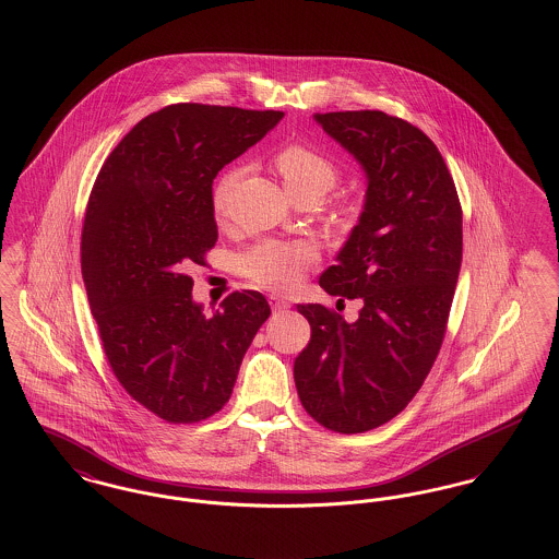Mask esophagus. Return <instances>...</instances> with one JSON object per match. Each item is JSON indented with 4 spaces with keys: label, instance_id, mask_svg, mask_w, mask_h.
Returning a JSON list of instances; mask_svg holds the SVG:
<instances>
[{
    "label": "esophagus",
    "instance_id": "1",
    "mask_svg": "<svg viewBox=\"0 0 559 559\" xmlns=\"http://www.w3.org/2000/svg\"><path fill=\"white\" fill-rule=\"evenodd\" d=\"M269 305H271V309H273L275 313H282V311H288V309H290V302L284 300V298H280V296H275V294L269 296Z\"/></svg>",
    "mask_w": 559,
    "mask_h": 559
}]
</instances>
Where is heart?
<instances>
[{
  "label": "heart",
  "mask_w": 559,
  "mask_h": 559,
  "mask_svg": "<svg viewBox=\"0 0 559 559\" xmlns=\"http://www.w3.org/2000/svg\"><path fill=\"white\" fill-rule=\"evenodd\" d=\"M275 166L293 198L302 193H313L322 200L338 180V166L330 157L300 143L280 148L275 153ZM241 175L243 170L236 166L216 180L212 191V204L216 212H225ZM316 259L318 252L307 241L263 239L246 252H241L237 265L257 286H263L269 290H288L298 284L305 269Z\"/></svg>",
  "instance_id": "heart-1"
}]
</instances>
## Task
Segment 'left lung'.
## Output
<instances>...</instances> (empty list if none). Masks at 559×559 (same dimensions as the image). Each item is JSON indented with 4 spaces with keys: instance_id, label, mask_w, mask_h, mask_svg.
Masks as SVG:
<instances>
[{
    "instance_id": "left-lung-1",
    "label": "left lung",
    "mask_w": 559,
    "mask_h": 559,
    "mask_svg": "<svg viewBox=\"0 0 559 559\" xmlns=\"http://www.w3.org/2000/svg\"><path fill=\"white\" fill-rule=\"evenodd\" d=\"M366 173L359 223L320 286L361 298L355 322L298 305L311 341L294 359L302 408L325 429L370 431L397 416L427 379L445 334L463 261V210L433 141L382 111L316 114Z\"/></svg>"
}]
</instances>
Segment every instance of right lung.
Wrapping results in <instances>:
<instances>
[{
    "label": "right lung",
    "mask_w": 559,
    "mask_h": 559,
    "mask_svg": "<svg viewBox=\"0 0 559 559\" xmlns=\"http://www.w3.org/2000/svg\"><path fill=\"white\" fill-rule=\"evenodd\" d=\"M282 111L178 103L141 119L90 193L82 275L119 384L168 423L221 411L271 316L265 296L229 294L212 316L187 266L216 243L212 180L257 145Z\"/></svg>",
    "instance_id": "1"
}]
</instances>
